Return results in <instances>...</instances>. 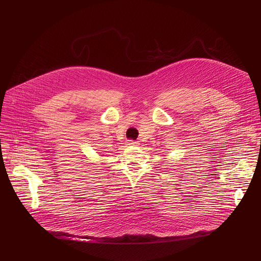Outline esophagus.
I'll use <instances>...</instances> for the list:
<instances>
[{
    "mask_svg": "<svg viewBox=\"0 0 261 261\" xmlns=\"http://www.w3.org/2000/svg\"><path fill=\"white\" fill-rule=\"evenodd\" d=\"M127 145H129V146H138V145H139V143H138L137 141L128 140V141H127Z\"/></svg>",
    "mask_w": 261,
    "mask_h": 261,
    "instance_id": "34e87169",
    "label": "esophagus"
}]
</instances>
